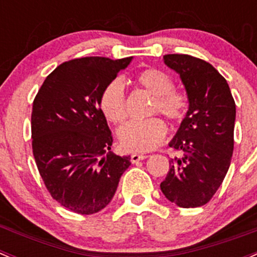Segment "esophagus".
Segmentation results:
<instances>
[{
	"label": "esophagus",
	"mask_w": 257,
	"mask_h": 257,
	"mask_svg": "<svg viewBox=\"0 0 257 257\" xmlns=\"http://www.w3.org/2000/svg\"><path fill=\"white\" fill-rule=\"evenodd\" d=\"M147 155H141V154H132L131 155V162L132 164H136V162L141 161V160L147 159Z\"/></svg>",
	"instance_id": "34e87169"
}]
</instances>
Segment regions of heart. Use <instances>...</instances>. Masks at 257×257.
Masks as SVG:
<instances>
[{
  "label": "heart",
  "instance_id": "heart-1",
  "mask_svg": "<svg viewBox=\"0 0 257 257\" xmlns=\"http://www.w3.org/2000/svg\"><path fill=\"white\" fill-rule=\"evenodd\" d=\"M134 82L154 96L150 115L161 113L172 123H180L189 115L190 96L186 90L175 87L171 76L160 68L150 67L139 71ZM98 106L108 122L120 125L127 117L126 95L123 85L115 78L106 83L98 97ZM167 126L160 117L144 121H131L118 131L121 146L131 152H146L154 150L164 141Z\"/></svg>",
  "mask_w": 257,
  "mask_h": 257
}]
</instances>
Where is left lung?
I'll list each match as a JSON object with an SVG mask.
<instances>
[{
  "mask_svg": "<svg viewBox=\"0 0 257 257\" xmlns=\"http://www.w3.org/2000/svg\"><path fill=\"white\" fill-rule=\"evenodd\" d=\"M165 63L180 73L191 106L170 146L182 151L160 187L177 206L207 204L222 184L233 152L235 101L227 82L212 65L190 55L164 56Z\"/></svg>",
  "mask_w": 257,
  "mask_h": 257,
  "instance_id": "8db88e82",
  "label": "left lung"
}]
</instances>
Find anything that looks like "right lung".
Returning <instances> with one entry per match:
<instances>
[{"label": "right lung", "instance_id": "obj_1", "mask_svg": "<svg viewBox=\"0 0 257 257\" xmlns=\"http://www.w3.org/2000/svg\"><path fill=\"white\" fill-rule=\"evenodd\" d=\"M132 57L66 61L43 81L31 115L32 152L53 200L70 211L96 214L112 200L130 156L110 152L112 134L98 106L103 86Z\"/></svg>", "mask_w": 257, "mask_h": 257}]
</instances>
